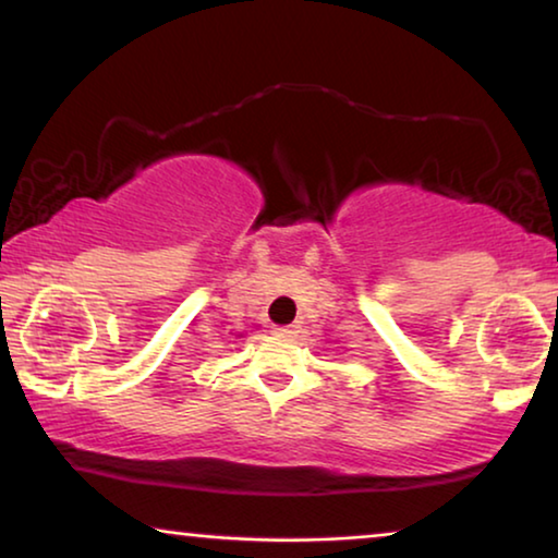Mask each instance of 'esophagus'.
Masks as SVG:
<instances>
[{
	"mask_svg": "<svg viewBox=\"0 0 558 558\" xmlns=\"http://www.w3.org/2000/svg\"><path fill=\"white\" fill-rule=\"evenodd\" d=\"M276 333L280 336V339H293V336L298 333V326H278Z\"/></svg>",
	"mask_w": 558,
	"mask_h": 558,
	"instance_id": "esophagus-1",
	"label": "esophagus"
}]
</instances>
